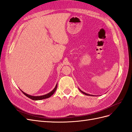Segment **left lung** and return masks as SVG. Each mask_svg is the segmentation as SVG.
<instances>
[{
	"instance_id": "1",
	"label": "left lung",
	"mask_w": 132,
	"mask_h": 132,
	"mask_svg": "<svg viewBox=\"0 0 132 132\" xmlns=\"http://www.w3.org/2000/svg\"><path fill=\"white\" fill-rule=\"evenodd\" d=\"M79 89V88H78ZM79 90H80V91L82 93H84V94H85V95H87V96H93V95H89V94H88V93H85V92H83L82 91H81V89H79Z\"/></svg>"
}]
</instances>
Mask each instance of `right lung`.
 Segmentation results:
<instances>
[{
  "label": "right lung",
  "instance_id": "add662e5",
  "mask_svg": "<svg viewBox=\"0 0 132 132\" xmlns=\"http://www.w3.org/2000/svg\"><path fill=\"white\" fill-rule=\"evenodd\" d=\"M57 84H56L55 88L53 90H52V91H51L50 93H48L47 94H46V95H43V96H33L29 95H28V94L25 93V92H22L21 89L20 90L21 91V92H22V93H23L26 96H27L28 97H29V98H30V99H31L32 100L37 101V100H41L46 99V98H49L50 97H51L55 93V92L56 91V89H57Z\"/></svg>",
  "mask_w": 132,
  "mask_h": 132
}]
</instances>
